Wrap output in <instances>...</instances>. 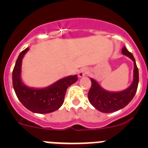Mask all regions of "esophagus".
Segmentation results:
<instances>
[{
  "label": "esophagus",
  "instance_id": "1",
  "mask_svg": "<svg viewBox=\"0 0 148 148\" xmlns=\"http://www.w3.org/2000/svg\"><path fill=\"white\" fill-rule=\"evenodd\" d=\"M88 73H89L88 68L87 67L82 68V69L79 70V72H78V77H79V78H82V77H84L85 75H87Z\"/></svg>",
  "mask_w": 148,
  "mask_h": 148
}]
</instances>
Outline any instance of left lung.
<instances>
[{"mask_svg": "<svg viewBox=\"0 0 148 148\" xmlns=\"http://www.w3.org/2000/svg\"><path fill=\"white\" fill-rule=\"evenodd\" d=\"M121 53L129 57L134 64L133 81L128 88L120 92H110L103 89L95 79L90 78L92 84L88 92L89 101L95 109L102 113H113L122 109L131 101L136 92L138 84V70L135 58L125 47L122 48Z\"/></svg>", "mask_w": 148, "mask_h": 148, "instance_id": "obj_1", "label": "left lung"}]
</instances>
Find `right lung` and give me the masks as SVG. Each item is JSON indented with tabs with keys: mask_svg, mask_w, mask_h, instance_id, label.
Masks as SVG:
<instances>
[{
	"mask_svg": "<svg viewBox=\"0 0 148 148\" xmlns=\"http://www.w3.org/2000/svg\"><path fill=\"white\" fill-rule=\"evenodd\" d=\"M29 48L20 53L12 71V85L17 97L26 108L35 113H49L61 108L66 89L78 80L77 75L57 81L45 88H32L26 86L21 78V64Z\"/></svg>",
	"mask_w": 148,
	"mask_h": 148,
	"instance_id": "obj_1",
	"label": "right lung"
}]
</instances>
